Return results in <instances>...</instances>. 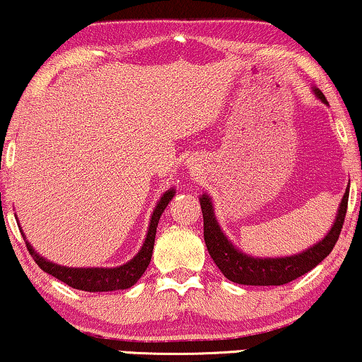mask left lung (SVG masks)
I'll list each match as a JSON object with an SVG mask.
<instances>
[{"label":"left lung","mask_w":362,"mask_h":362,"mask_svg":"<svg viewBox=\"0 0 362 362\" xmlns=\"http://www.w3.org/2000/svg\"><path fill=\"white\" fill-rule=\"evenodd\" d=\"M314 92L324 104H327L324 93L319 88H315ZM347 199H349V188H347L341 206H339L336 221H334L331 231L325 235L322 242L298 253V255L285 258H253L238 252L230 240L223 235L220 225L216 223L215 213H213L211 199L206 194H203V198H199V203H202L203 211L204 243H206L213 262L231 282L242 285H285L298 279V276L305 275L332 252L334 245L337 243L339 235H341L342 225H344Z\"/></svg>","instance_id":"1"}]
</instances>
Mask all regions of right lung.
I'll return each instance as SVG.
<instances>
[{
    "label": "right lung",
    "instance_id": "right-lung-1",
    "mask_svg": "<svg viewBox=\"0 0 362 362\" xmlns=\"http://www.w3.org/2000/svg\"><path fill=\"white\" fill-rule=\"evenodd\" d=\"M173 196L174 189H169L163 194V198L159 199L158 206L154 209L153 218H151L149 230H147L146 242L142 245L141 252L131 262L117 267V269H69V267H60L52 262H47L31 248L28 242H26V248H28L30 255L35 258L40 269L62 280L64 284L70 285L72 288L86 290V292H110V290L129 288L141 279V275L144 274L147 265H149L151 257H153L156 228H158L159 218L166 209L168 203L173 199Z\"/></svg>",
    "mask_w": 362,
    "mask_h": 362
}]
</instances>
